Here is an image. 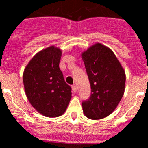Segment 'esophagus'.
Instances as JSON below:
<instances>
[{"label": "esophagus", "instance_id": "esophagus-1", "mask_svg": "<svg viewBox=\"0 0 148 148\" xmlns=\"http://www.w3.org/2000/svg\"><path fill=\"white\" fill-rule=\"evenodd\" d=\"M71 88H72V90H73V92H77V85H76V84L72 85V86H71Z\"/></svg>", "mask_w": 148, "mask_h": 148}]
</instances>
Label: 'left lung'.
<instances>
[{"label":"left lung","instance_id":"1","mask_svg":"<svg viewBox=\"0 0 148 148\" xmlns=\"http://www.w3.org/2000/svg\"><path fill=\"white\" fill-rule=\"evenodd\" d=\"M91 86V95L83 101L86 117L99 120L110 115L124 95L125 73L112 51L96 44L82 53Z\"/></svg>","mask_w":148,"mask_h":148}]
</instances>
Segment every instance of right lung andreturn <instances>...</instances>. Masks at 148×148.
<instances>
[{"label": "right lung", "mask_w": 148, "mask_h": 148, "mask_svg": "<svg viewBox=\"0 0 148 148\" xmlns=\"http://www.w3.org/2000/svg\"><path fill=\"white\" fill-rule=\"evenodd\" d=\"M62 51L50 46L33 57L23 72L25 92L31 105L46 117L64 113L71 97V88L59 68Z\"/></svg>", "instance_id": "1"}]
</instances>
